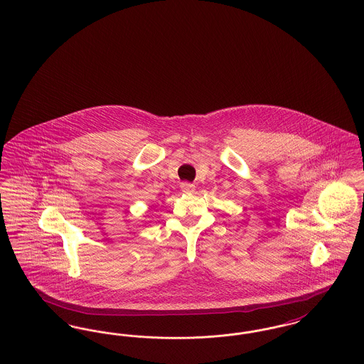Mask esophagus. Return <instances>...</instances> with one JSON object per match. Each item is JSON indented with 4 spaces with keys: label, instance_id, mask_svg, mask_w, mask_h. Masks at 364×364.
<instances>
[{
    "label": "esophagus",
    "instance_id": "esophagus-1",
    "mask_svg": "<svg viewBox=\"0 0 364 364\" xmlns=\"http://www.w3.org/2000/svg\"><path fill=\"white\" fill-rule=\"evenodd\" d=\"M181 191L186 192V193H191V192L195 191V186L190 184V183H183V184H181Z\"/></svg>",
    "mask_w": 364,
    "mask_h": 364
}]
</instances>
